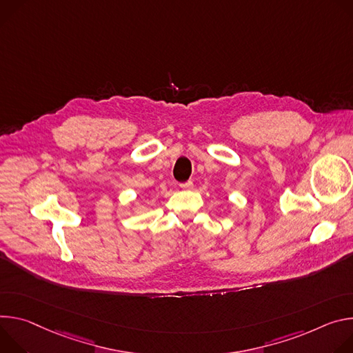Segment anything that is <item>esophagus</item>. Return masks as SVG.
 <instances>
[{
  "label": "esophagus",
  "mask_w": 353,
  "mask_h": 353,
  "mask_svg": "<svg viewBox=\"0 0 353 353\" xmlns=\"http://www.w3.org/2000/svg\"><path fill=\"white\" fill-rule=\"evenodd\" d=\"M179 186H181L183 190H190V189H193V182H192V181H188V182L181 183Z\"/></svg>",
  "instance_id": "1"
}]
</instances>
